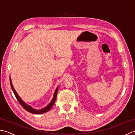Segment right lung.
Masks as SVG:
<instances>
[{
  "instance_id": "add662e5",
  "label": "right lung",
  "mask_w": 135,
  "mask_h": 135,
  "mask_svg": "<svg viewBox=\"0 0 135 135\" xmlns=\"http://www.w3.org/2000/svg\"><path fill=\"white\" fill-rule=\"evenodd\" d=\"M10 85H11V89H12V90L13 91L14 95H15V96L16 97L17 100H18L19 103H20V104H21V105L22 106V107H23L25 110L27 111L28 112H29V113H33V114H36L45 113H46V112H47L48 111H49L50 109L52 108V107H53L54 104V103H55V101H56V97H57V91H58V88H59V86H57V88H56L55 91H54L53 99L50 102V103H49V104L47 106H46L45 107L43 108L42 109H40V110H35V109H34L33 108H32L30 105L26 104V103H25L23 101V100H22L21 99V97L19 96L18 94H17V93L16 92V91L15 90V89H14V88L13 86L12 82H11V79L10 76Z\"/></svg>"
}]
</instances>
